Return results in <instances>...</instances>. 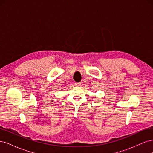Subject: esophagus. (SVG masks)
<instances>
[{"mask_svg":"<svg viewBox=\"0 0 153 153\" xmlns=\"http://www.w3.org/2000/svg\"><path fill=\"white\" fill-rule=\"evenodd\" d=\"M75 85L76 86H81V83H76Z\"/></svg>","mask_w":153,"mask_h":153,"instance_id":"obj_1","label":"esophagus"}]
</instances>
